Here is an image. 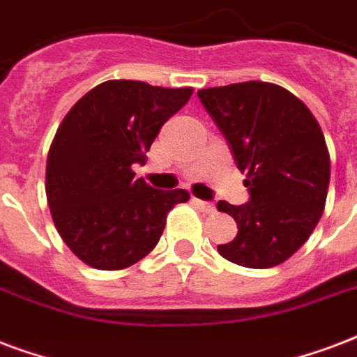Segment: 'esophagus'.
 Returning a JSON list of instances; mask_svg holds the SVG:
<instances>
[{"instance_id":"1","label":"esophagus","mask_w":357,"mask_h":357,"mask_svg":"<svg viewBox=\"0 0 357 357\" xmlns=\"http://www.w3.org/2000/svg\"><path fill=\"white\" fill-rule=\"evenodd\" d=\"M195 208H199L201 213L205 214H213L214 213V205L213 203H208V201H201V199H194Z\"/></svg>"}]
</instances>
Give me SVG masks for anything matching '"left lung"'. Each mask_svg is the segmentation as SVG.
<instances>
[{
	"label": "left lung",
	"instance_id": "left-lung-1",
	"mask_svg": "<svg viewBox=\"0 0 357 357\" xmlns=\"http://www.w3.org/2000/svg\"><path fill=\"white\" fill-rule=\"evenodd\" d=\"M201 103L231 146L250 201L220 213L237 222V237L218 245L233 264L267 269L301 248L320 222L329 188V150L314 114L286 88L248 80L203 88Z\"/></svg>",
	"mask_w": 357,
	"mask_h": 357
}]
</instances>
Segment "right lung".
<instances>
[{
	"instance_id": "1",
	"label": "right lung",
	"mask_w": 357,
	"mask_h": 357,
	"mask_svg": "<svg viewBox=\"0 0 357 357\" xmlns=\"http://www.w3.org/2000/svg\"><path fill=\"white\" fill-rule=\"evenodd\" d=\"M194 88L141 80L101 82L71 107L47 158V201L61 241L93 269L118 271L143 259L186 190H156L133 178L169 118Z\"/></svg>"
}]
</instances>
